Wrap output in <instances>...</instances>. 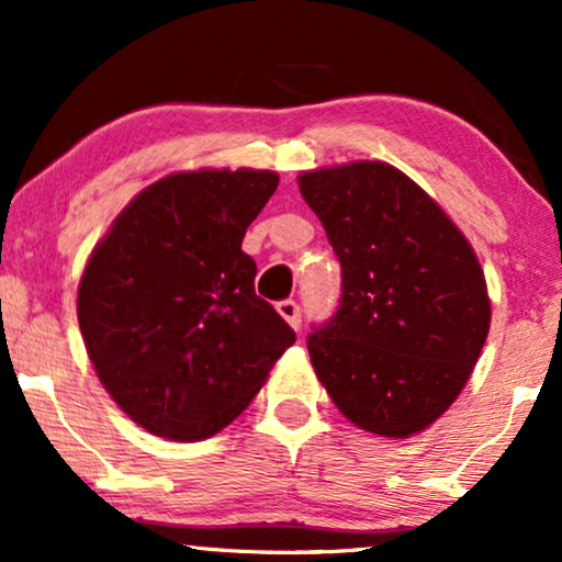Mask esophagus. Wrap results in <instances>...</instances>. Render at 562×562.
<instances>
[{"mask_svg": "<svg viewBox=\"0 0 562 562\" xmlns=\"http://www.w3.org/2000/svg\"><path fill=\"white\" fill-rule=\"evenodd\" d=\"M276 310H279V315L289 325H292V328L300 330V325H302V307H300V304H296L294 300H281L279 304H276Z\"/></svg>", "mask_w": 562, "mask_h": 562, "instance_id": "1", "label": "esophagus"}]
</instances>
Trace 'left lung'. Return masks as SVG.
<instances>
[{"mask_svg": "<svg viewBox=\"0 0 562 562\" xmlns=\"http://www.w3.org/2000/svg\"><path fill=\"white\" fill-rule=\"evenodd\" d=\"M341 262V300L307 349L346 419L408 438L453 404L480 359L490 300L472 245L406 175L357 161L300 177Z\"/></svg>", "mask_w": 562, "mask_h": 562, "instance_id": "8db88e82", "label": "left lung"}]
</instances>
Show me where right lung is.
I'll return each mask as SVG.
<instances>
[{
  "label": "right lung",
  "instance_id": "add662e5",
  "mask_svg": "<svg viewBox=\"0 0 562 562\" xmlns=\"http://www.w3.org/2000/svg\"><path fill=\"white\" fill-rule=\"evenodd\" d=\"M273 171L205 169L143 190L90 255L78 321L99 380L130 419L205 440L245 412L296 334L255 294L247 226Z\"/></svg>",
  "mask_w": 562,
  "mask_h": 562
}]
</instances>
